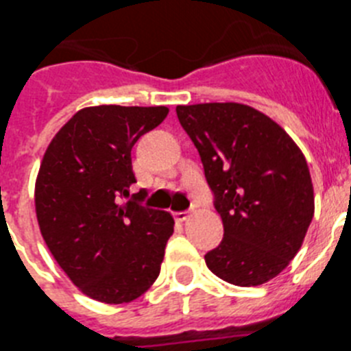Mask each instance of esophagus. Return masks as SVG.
I'll use <instances>...</instances> for the list:
<instances>
[{"mask_svg": "<svg viewBox=\"0 0 351 351\" xmlns=\"http://www.w3.org/2000/svg\"><path fill=\"white\" fill-rule=\"evenodd\" d=\"M173 216H176L178 221H184V219H188V216H190V210H179V213H176Z\"/></svg>", "mask_w": 351, "mask_h": 351, "instance_id": "obj_1", "label": "esophagus"}]
</instances>
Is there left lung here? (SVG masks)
Returning a JSON list of instances; mask_svg holds the SVG:
<instances>
[{"label": "left lung", "instance_id": "left-lung-1", "mask_svg": "<svg viewBox=\"0 0 351 351\" xmlns=\"http://www.w3.org/2000/svg\"><path fill=\"white\" fill-rule=\"evenodd\" d=\"M176 112L223 219L207 267L237 287L272 280L297 255L315 213L306 158L278 123L247 105H179Z\"/></svg>", "mask_w": 351, "mask_h": 351}]
</instances>
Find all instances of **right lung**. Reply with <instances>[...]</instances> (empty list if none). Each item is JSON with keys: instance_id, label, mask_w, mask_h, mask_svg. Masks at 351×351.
Returning <instances> with one entry per match:
<instances>
[{"instance_id": "obj_1", "label": "right lung", "mask_w": 351, "mask_h": 351, "mask_svg": "<svg viewBox=\"0 0 351 351\" xmlns=\"http://www.w3.org/2000/svg\"><path fill=\"white\" fill-rule=\"evenodd\" d=\"M167 114V107L82 108L43 156L35 190L40 232L73 285L100 302L137 299L160 274L173 218L142 206L145 190L130 195V186L137 182L133 145Z\"/></svg>"}]
</instances>
